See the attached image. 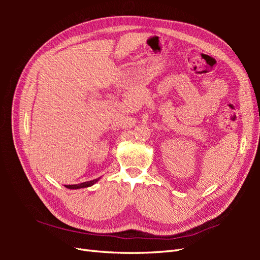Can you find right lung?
Wrapping results in <instances>:
<instances>
[{"mask_svg":"<svg viewBox=\"0 0 260 260\" xmlns=\"http://www.w3.org/2000/svg\"><path fill=\"white\" fill-rule=\"evenodd\" d=\"M99 181V178L98 179H95L92 181H87V182H84V183H80V184H73V185H66V187H68V189H81V187H88V186H91L96 183V182Z\"/></svg>","mask_w":260,"mask_h":260,"instance_id":"add662e5","label":"right lung"}]
</instances>
